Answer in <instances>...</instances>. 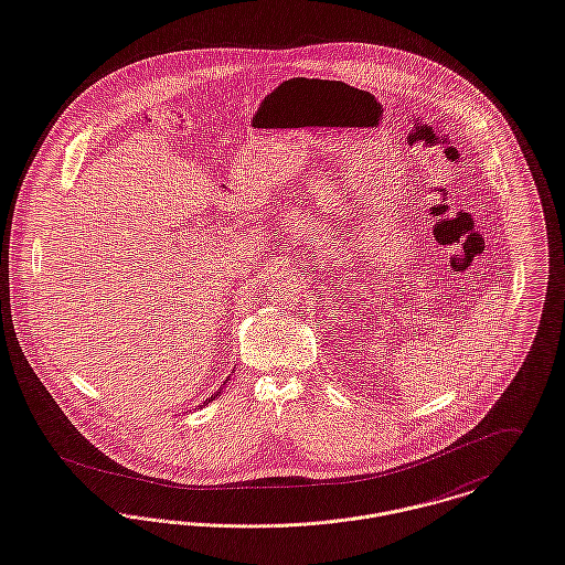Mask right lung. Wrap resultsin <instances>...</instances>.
Masks as SVG:
<instances>
[{"label":"right lung","mask_w":565,"mask_h":565,"mask_svg":"<svg viewBox=\"0 0 565 565\" xmlns=\"http://www.w3.org/2000/svg\"><path fill=\"white\" fill-rule=\"evenodd\" d=\"M220 391H222V388H220ZM220 391H215V393H213V395H211V397H209V399H206V402H213V399H215V397H217V395H220ZM205 402V404H206Z\"/></svg>","instance_id":"1"}]
</instances>
